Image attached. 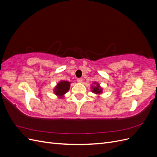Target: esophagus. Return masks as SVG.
Listing matches in <instances>:
<instances>
[{
	"label": "esophagus",
	"instance_id": "obj_1",
	"mask_svg": "<svg viewBox=\"0 0 157 157\" xmlns=\"http://www.w3.org/2000/svg\"><path fill=\"white\" fill-rule=\"evenodd\" d=\"M77 82H78V83H82V78H77Z\"/></svg>",
	"mask_w": 157,
	"mask_h": 157
}]
</instances>
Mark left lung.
Masks as SVG:
<instances>
[{
  "mask_svg": "<svg viewBox=\"0 0 157 157\" xmlns=\"http://www.w3.org/2000/svg\"><path fill=\"white\" fill-rule=\"evenodd\" d=\"M91 91L97 95H100L103 92V88L100 86V84H99L97 82H93V85L91 87Z\"/></svg>",
  "mask_w": 157,
  "mask_h": 157,
  "instance_id": "obj_1",
  "label": "left lung"
}]
</instances>
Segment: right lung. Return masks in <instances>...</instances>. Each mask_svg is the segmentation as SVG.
Returning a JSON list of instances; mask_svg holds the SVG:
<instances>
[{"label": "right lung", "mask_w": 157, "mask_h": 157, "mask_svg": "<svg viewBox=\"0 0 157 157\" xmlns=\"http://www.w3.org/2000/svg\"><path fill=\"white\" fill-rule=\"evenodd\" d=\"M71 82L66 80H61L56 84L54 89V93L59 98H63L65 94L67 93L70 88Z\"/></svg>", "instance_id": "1"}]
</instances>
